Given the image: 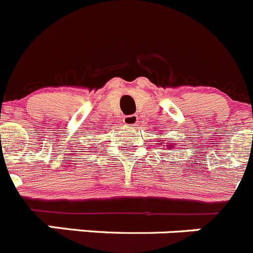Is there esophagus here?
I'll list each match as a JSON object with an SVG mask.
<instances>
[{
  "mask_svg": "<svg viewBox=\"0 0 253 253\" xmlns=\"http://www.w3.org/2000/svg\"><path fill=\"white\" fill-rule=\"evenodd\" d=\"M125 125H128V126H135L138 123V116L137 115H126L124 116V119H123Z\"/></svg>",
  "mask_w": 253,
  "mask_h": 253,
  "instance_id": "esophagus-1",
  "label": "esophagus"
}]
</instances>
